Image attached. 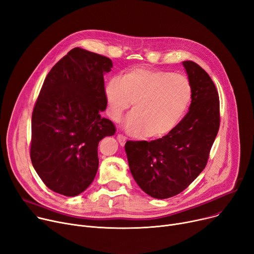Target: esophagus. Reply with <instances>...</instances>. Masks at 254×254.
<instances>
[{
  "label": "esophagus",
  "mask_w": 254,
  "mask_h": 254,
  "mask_svg": "<svg viewBox=\"0 0 254 254\" xmlns=\"http://www.w3.org/2000/svg\"><path fill=\"white\" fill-rule=\"evenodd\" d=\"M117 139H118L119 143H120L121 145H124V144H125V142H126V140H127V138L123 135V134H118Z\"/></svg>",
  "instance_id": "obj_1"
}]
</instances>
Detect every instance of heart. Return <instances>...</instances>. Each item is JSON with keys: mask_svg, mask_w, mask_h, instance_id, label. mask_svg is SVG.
<instances>
[{"mask_svg": "<svg viewBox=\"0 0 254 254\" xmlns=\"http://www.w3.org/2000/svg\"><path fill=\"white\" fill-rule=\"evenodd\" d=\"M108 113L119 122L132 102L125 128L142 137H160L169 133L190 107L192 89L182 73L147 67H133L120 79L104 87Z\"/></svg>", "mask_w": 254, "mask_h": 254, "instance_id": "1", "label": "heart"}]
</instances>
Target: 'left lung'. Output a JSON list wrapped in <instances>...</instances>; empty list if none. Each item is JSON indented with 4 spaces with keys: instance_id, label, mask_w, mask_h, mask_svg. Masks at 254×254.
<instances>
[{
    "instance_id": "obj_1",
    "label": "left lung",
    "mask_w": 254,
    "mask_h": 254,
    "mask_svg": "<svg viewBox=\"0 0 254 254\" xmlns=\"http://www.w3.org/2000/svg\"><path fill=\"white\" fill-rule=\"evenodd\" d=\"M183 64L192 89L188 114L162 138L125 144L133 178L156 199L176 196L196 180L219 129V97L213 81L196 63Z\"/></svg>"
}]
</instances>
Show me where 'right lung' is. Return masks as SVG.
I'll list each match as a JSON object with an SVG mask.
<instances>
[{
	"label": "right lung",
	"mask_w": 254,
	"mask_h": 254,
	"mask_svg": "<svg viewBox=\"0 0 254 254\" xmlns=\"http://www.w3.org/2000/svg\"><path fill=\"white\" fill-rule=\"evenodd\" d=\"M110 58L71 49L48 72L32 116L31 160L43 183L66 197L93 182L97 147L116 127L100 113L107 109L103 74Z\"/></svg>",
	"instance_id": "add662e5"
}]
</instances>
